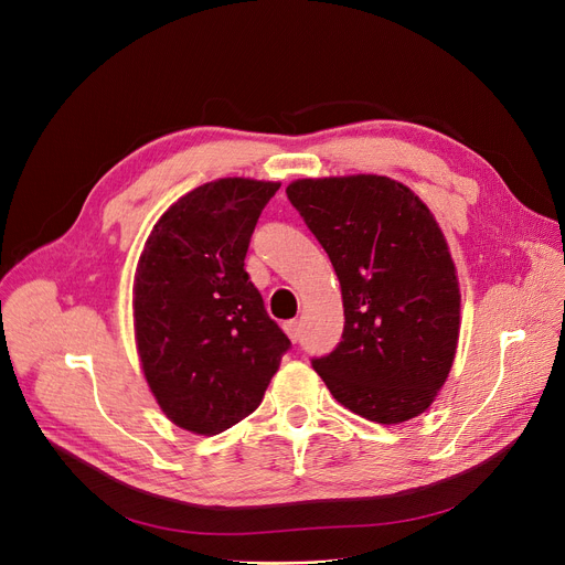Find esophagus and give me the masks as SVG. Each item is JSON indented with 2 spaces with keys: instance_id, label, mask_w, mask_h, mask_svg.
<instances>
[{
  "instance_id": "34e87169",
  "label": "esophagus",
  "mask_w": 565,
  "mask_h": 565,
  "mask_svg": "<svg viewBox=\"0 0 565 565\" xmlns=\"http://www.w3.org/2000/svg\"><path fill=\"white\" fill-rule=\"evenodd\" d=\"M284 330H286V334H288L290 341L298 343V339H300V322H298V320H288V322L284 324Z\"/></svg>"
}]
</instances>
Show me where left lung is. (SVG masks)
<instances>
[{
  "mask_svg": "<svg viewBox=\"0 0 565 565\" xmlns=\"http://www.w3.org/2000/svg\"><path fill=\"white\" fill-rule=\"evenodd\" d=\"M341 284L343 334L311 360L332 396L375 424L430 407L454 366L460 288L428 205L387 175L302 178L286 188Z\"/></svg>",
  "mask_w": 565,
  "mask_h": 565,
  "instance_id": "1",
  "label": "left lung"
}]
</instances>
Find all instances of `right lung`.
<instances>
[{
  "instance_id": "add662e5",
  "label": "right lung",
  "mask_w": 565,
  "mask_h": 565,
  "mask_svg": "<svg viewBox=\"0 0 565 565\" xmlns=\"http://www.w3.org/2000/svg\"><path fill=\"white\" fill-rule=\"evenodd\" d=\"M279 185L220 178L188 192L139 256L132 311L143 377L169 422L190 433L243 422L290 348L245 270L254 226Z\"/></svg>"
}]
</instances>
